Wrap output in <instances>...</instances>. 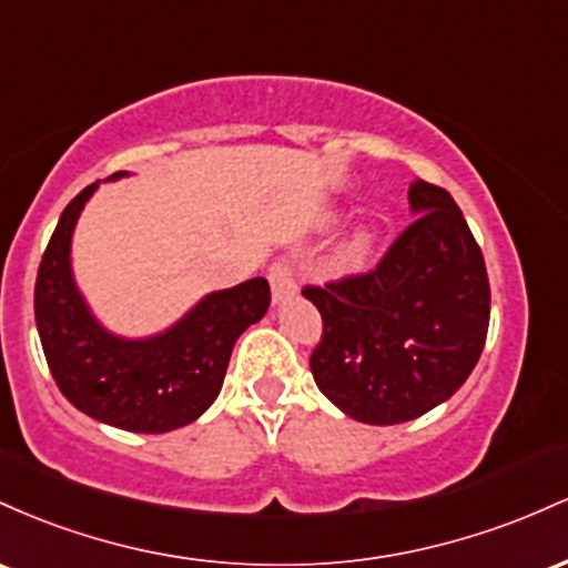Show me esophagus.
I'll return each mask as SVG.
<instances>
[{"label":"esophagus","instance_id":"obj_1","mask_svg":"<svg viewBox=\"0 0 568 568\" xmlns=\"http://www.w3.org/2000/svg\"><path fill=\"white\" fill-rule=\"evenodd\" d=\"M267 282H271L273 301L282 303L286 297H292L297 292L295 284V263L292 257H278L276 263L267 267Z\"/></svg>","mask_w":568,"mask_h":568}]
</instances>
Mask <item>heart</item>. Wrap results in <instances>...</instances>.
<instances>
[{"label": "heart", "instance_id": "1", "mask_svg": "<svg viewBox=\"0 0 568 568\" xmlns=\"http://www.w3.org/2000/svg\"><path fill=\"white\" fill-rule=\"evenodd\" d=\"M369 244H373V233H369V231L356 233L354 239L348 241L346 246H343V252H341V263L346 265V267H356V265H362V263H365L367 252H369Z\"/></svg>", "mask_w": 568, "mask_h": 568}]
</instances>
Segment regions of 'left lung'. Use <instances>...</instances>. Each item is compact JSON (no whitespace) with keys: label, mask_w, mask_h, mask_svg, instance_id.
Returning <instances> with one entry per match:
<instances>
[{"label":"left lung","mask_w":568,"mask_h":568,"mask_svg":"<svg viewBox=\"0 0 568 568\" xmlns=\"http://www.w3.org/2000/svg\"><path fill=\"white\" fill-rule=\"evenodd\" d=\"M407 201L418 216L375 267L303 286L322 314L316 386L378 426L445 403L480 359L490 318L486 260L448 190L416 180Z\"/></svg>","instance_id":"1"}]
</instances>
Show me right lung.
Returning <instances> with one entry per match:
<instances>
[{
    "instance_id": "right-lung-1",
    "label": "right lung",
    "mask_w": 568,
    "mask_h": 568,
    "mask_svg": "<svg viewBox=\"0 0 568 568\" xmlns=\"http://www.w3.org/2000/svg\"><path fill=\"white\" fill-rule=\"evenodd\" d=\"M93 190L88 184L63 209L37 271L34 318L50 375L63 397L95 422L144 435L180 429L216 399L233 343L265 316L271 286L257 276L212 292L150 341L110 335L88 314L69 271L74 222Z\"/></svg>"
}]
</instances>
